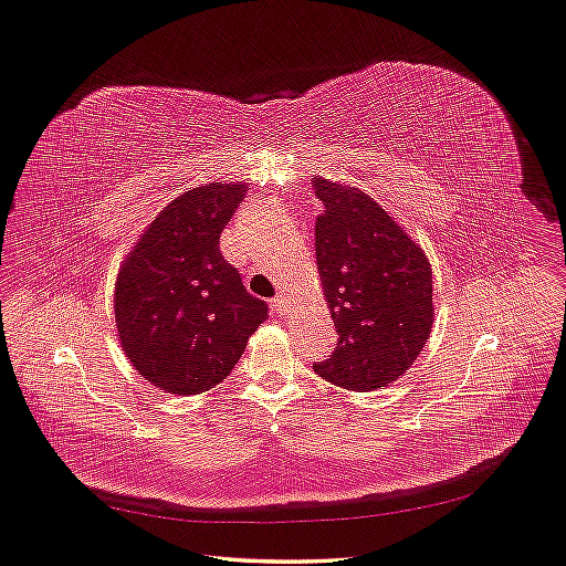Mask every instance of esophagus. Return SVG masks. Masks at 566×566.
<instances>
[{"label": "esophagus", "instance_id": "34e87169", "mask_svg": "<svg viewBox=\"0 0 566 566\" xmlns=\"http://www.w3.org/2000/svg\"><path fill=\"white\" fill-rule=\"evenodd\" d=\"M271 305H273V310H275V314H280V316H284L289 310H291V303L284 298V295L280 293V295H275V298L271 301Z\"/></svg>", "mask_w": 566, "mask_h": 566}]
</instances>
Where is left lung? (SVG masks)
Segmentation results:
<instances>
[{
  "label": "left lung",
  "mask_w": 566,
  "mask_h": 566,
  "mask_svg": "<svg viewBox=\"0 0 566 566\" xmlns=\"http://www.w3.org/2000/svg\"><path fill=\"white\" fill-rule=\"evenodd\" d=\"M316 265L339 335L314 371L344 390H378L418 360L433 325L424 250L367 192L314 176Z\"/></svg>",
  "instance_id": "left-lung-1"
}]
</instances>
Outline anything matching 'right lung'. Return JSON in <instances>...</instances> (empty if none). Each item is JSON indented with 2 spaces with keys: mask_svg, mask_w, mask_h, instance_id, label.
<instances>
[{
  "mask_svg": "<svg viewBox=\"0 0 566 566\" xmlns=\"http://www.w3.org/2000/svg\"><path fill=\"white\" fill-rule=\"evenodd\" d=\"M245 184H206L171 199L118 268L114 321L128 363L169 395L222 382L268 318L220 254Z\"/></svg>",
  "mask_w": 566,
  "mask_h": 566,
  "instance_id": "right-lung-1",
  "label": "right lung"
}]
</instances>
